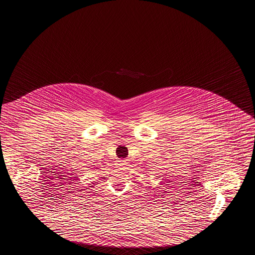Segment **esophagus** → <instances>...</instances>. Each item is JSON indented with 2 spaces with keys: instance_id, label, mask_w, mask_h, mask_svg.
<instances>
[{
  "instance_id": "34e87169",
  "label": "esophagus",
  "mask_w": 255,
  "mask_h": 255,
  "mask_svg": "<svg viewBox=\"0 0 255 255\" xmlns=\"http://www.w3.org/2000/svg\"><path fill=\"white\" fill-rule=\"evenodd\" d=\"M125 163H126V161H125V160H119V165H120V166L124 165Z\"/></svg>"
}]
</instances>
